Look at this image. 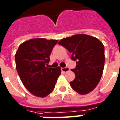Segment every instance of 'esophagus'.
<instances>
[{
  "mask_svg": "<svg viewBox=\"0 0 120 120\" xmlns=\"http://www.w3.org/2000/svg\"><path fill=\"white\" fill-rule=\"evenodd\" d=\"M61 70H62V71L64 72V73H66V72H68V71H70V68L68 67L61 68Z\"/></svg>",
  "mask_w": 120,
  "mask_h": 120,
  "instance_id": "esophagus-1",
  "label": "esophagus"
}]
</instances>
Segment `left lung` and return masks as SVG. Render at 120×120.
<instances>
[{"label": "left lung", "mask_w": 120, "mask_h": 120, "mask_svg": "<svg viewBox=\"0 0 120 120\" xmlns=\"http://www.w3.org/2000/svg\"><path fill=\"white\" fill-rule=\"evenodd\" d=\"M58 44L71 53V59L76 61L71 69L75 78L70 82L71 87L80 95L95 89L102 76L105 65V47L100 40L86 34H77L63 38Z\"/></svg>", "instance_id": "left-lung-1"}]
</instances>
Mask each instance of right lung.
<instances>
[{
    "label": "right lung",
    "mask_w": 120,
    "mask_h": 120,
    "mask_svg": "<svg viewBox=\"0 0 120 120\" xmlns=\"http://www.w3.org/2000/svg\"><path fill=\"white\" fill-rule=\"evenodd\" d=\"M58 40L32 38L20 44L15 55L16 69L27 90L38 97H47L53 90L61 68L48 64Z\"/></svg>",
    "instance_id": "right-lung-1"
}]
</instances>
